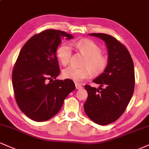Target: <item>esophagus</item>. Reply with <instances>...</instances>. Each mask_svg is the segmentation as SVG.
I'll return each mask as SVG.
<instances>
[{
    "label": "esophagus",
    "instance_id": "1",
    "mask_svg": "<svg viewBox=\"0 0 149 149\" xmlns=\"http://www.w3.org/2000/svg\"><path fill=\"white\" fill-rule=\"evenodd\" d=\"M76 88L77 89H80L82 88V86L80 85V84H78V83H76Z\"/></svg>",
    "mask_w": 149,
    "mask_h": 149
}]
</instances>
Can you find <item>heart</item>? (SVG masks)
<instances>
[{"label": "heart", "instance_id": "1", "mask_svg": "<svg viewBox=\"0 0 149 149\" xmlns=\"http://www.w3.org/2000/svg\"><path fill=\"white\" fill-rule=\"evenodd\" d=\"M78 51L85 57L82 66L76 68L69 67L62 71V76L67 79L80 82L91 76L101 74L108 65V58L102 54V49L98 44L89 39H82L75 44ZM72 55V48L69 44H62L57 50V57L62 65L69 63Z\"/></svg>", "mask_w": 149, "mask_h": 149}]
</instances>
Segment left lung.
Instances as JSON below:
<instances>
[{
  "instance_id": "obj_1",
  "label": "left lung",
  "mask_w": 149,
  "mask_h": 149,
  "mask_svg": "<svg viewBox=\"0 0 149 149\" xmlns=\"http://www.w3.org/2000/svg\"><path fill=\"white\" fill-rule=\"evenodd\" d=\"M89 35L99 37L105 42L108 65L103 73L93 80L100 85L98 89L88 85L85 86L88 97L84 104V110L94 123L107 125L122 115L133 94V61L126 46L112 36L103 33Z\"/></svg>"
}]
</instances>
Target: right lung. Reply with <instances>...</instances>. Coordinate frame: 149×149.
Returning a JSON list of instances; mask_svg holds the SVG:
<instances>
[{
	"instance_id": "right-lung-1",
	"label": "right lung",
	"mask_w": 149,
	"mask_h": 149,
	"mask_svg": "<svg viewBox=\"0 0 149 149\" xmlns=\"http://www.w3.org/2000/svg\"><path fill=\"white\" fill-rule=\"evenodd\" d=\"M65 38L73 37L53 29L36 34L21 48L14 64L12 78L16 101L33 121H45L55 116L76 88L70 79L53 80L60 72L57 48Z\"/></svg>"
}]
</instances>
